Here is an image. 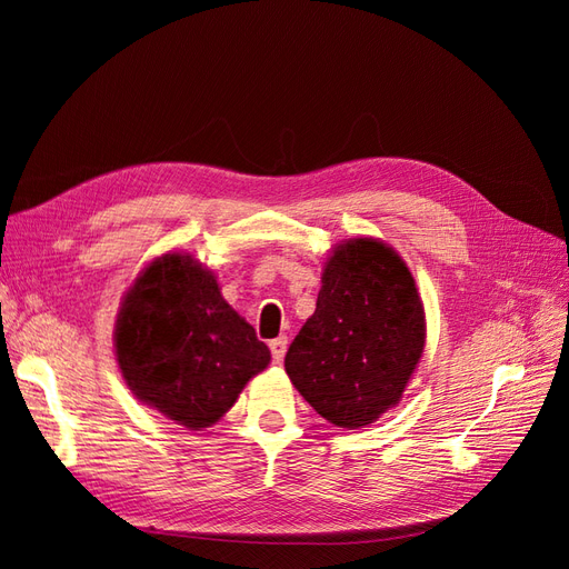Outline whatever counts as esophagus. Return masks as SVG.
I'll use <instances>...</instances> for the list:
<instances>
[{
	"mask_svg": "<svg viewBox=\"0 0 569 569\" xmlns=\"http://www.w3.org/2000/svg\"><path fill=\"white\" fill-rule=\"evenodd\" d=\"M289 347V339L287 337H278L270 341V353H272V363H282V358L287 353Z\"/></svg>",
	"mask_w": 569,
	"mask_h": 569,
	"instance_id": "34e87169",
	"label": "esophagus"
}]
</instances>
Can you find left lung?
I'll list each match as a JSON object with an SVG mask.
<instances>
[{"label":"left lung","mask_w":569,"mask_h":569,"mask_svg":"<svg viewBox=\"0 0 569 569\" xmlns=\"http://www.w3.org/2000/svg\"><path fill=\"white\" fill-rule=\"evenodd\" d=\"M425 332L403 258L380 239L356 237L327 258L316 313L291 341L284 370L318 416L358 429L401 401Z\"/></svg>","instance_id":"obj_1"}]
</instances>
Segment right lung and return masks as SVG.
I'll use <instances>...</instances> for the list:
<instances>
[{"mask_svg":"<svg viewBox=\"0 0 569 569\" xmlns=\"http://www.w3.org/2000/svg\"><path fill=\"white\" fill-rule=\"evenodd\" d=\"M113 339L130 391L187 429L216 425L270 363L253 327L222 299L216 274L178 251L137 274Z\"/></svg>","mask_w":569,"mask_h":569,"instance_id":"right-lung-1","label":"right lung"}]
</instances>
